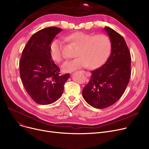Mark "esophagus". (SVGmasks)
<instances>
[{"instance_id": "esophagus-1", "label": "esophagus", "mask_w": 149, "mask_h": 149, "mask_svg": "<svg viewBox=\"0 0 149 149\" xmlns=\"http://www.w3.org/2000/svg\"><path fill=\"white\" fill-rule=\"evenodd\" d=\"M82 72H83V73H84L86 75L88 76V77H89V76L91 75V74H90V72H89L84 71V70H82Z\"/></svg>"}]
</instances>
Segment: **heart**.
<instances>
[{
	"label": "heart",
	"instance_id": "b5f03b06",
	"mask_svg": "<svg viewBox=\"0 0 149 149\" xmlns=\"http://www.w3.org/2000/svg\"><path fill=\"white\" fill-rule=\"evenodd\" d=\"M65 40L77 46L74 59L67 60L61 65L62 71L65 73L89 66L96 69L102 66L107 60L111 50V42L105 34H92L77 31L66 36ZM63 43L60 39L52 42L49 54L52 60L60 63L63 59Z\"/></svg>",
	"mask_w": 149,
	"mask_h": 149
}]
</instances>
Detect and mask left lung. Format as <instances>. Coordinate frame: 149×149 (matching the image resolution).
<instances>
[{
	"label": "left lung",
	"mask_w": 149,
	"mask_h": 149,
	"mask_svg": "<svg viewBox=\"0 0 149 149\" xmlns=\"http://www.w3.org/2000/svg\"><path fill=\"white\" fill-rule=\"evenodd\" d=\"M111 42V53L105 63L91 72L89 82L82 91L84 99L96 109L115 103L126 90L131 74L130 53L124 38L113 29L105 26Z\"/></svg>",
	"instance_id": "1"
}]
</instances>
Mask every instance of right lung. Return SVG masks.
Instances as JSON below:
<instances>
[{
  "label": "right lung",
  "instance_id": "1",
  "mask_svg": "<svg viewBox=\"0 0 149 149\" xmlns=\"http://www.w3.org/2000/svg\"><path fill=\"white\" fill-rule=\"evenodd\" d=\"M61 28L49 27L37 31L23 50L19 62L23 84L36 103H54L61 96L69 74L60 75L59 68L51 60L49 46Z\"/></svg>",
  "mask_w": 149,
  "mask_h": 149
}]
</instances>
